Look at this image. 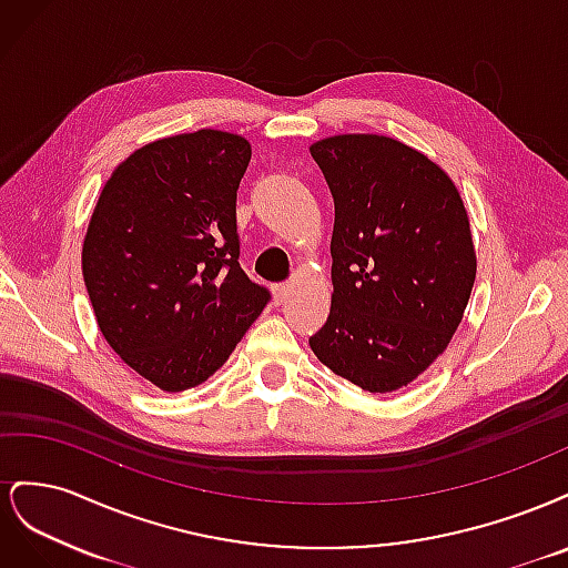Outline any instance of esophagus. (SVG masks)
I'll return each instance as SVG.
<instances>
[{"mask_svg":"<svg viewBox=\"0 0 568 568\" xmlns=\"http://www.w3.org/2000/svg\"><path fill=\"white\" fill-rule=\"evenodd\" d=\"M291 291H294V284H288V282L277 284V286H274V301H277V303H284V301L288 298Z\"/></svg>","mask_w":568,"mask_h":568,"instance_id":"obj_1","label":"esophagus"}]
</instances>
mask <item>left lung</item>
Instances as JSON below:
<instances>
[{
	"label": "left lung",
	"instance_id": "1",
	"mask_svg": "<svg viewBox=\"0 0 568 568\" xmlns=\"http://www.w3.org/2000/svg\"><path fill=\"white\" fill-rule=\"evenodd\" d=\"M334 199L332 311L311 348L334 374L390 393L448 348L476 280L457 186L424 153L379 134L311 146Z\"/></svg>",
	"mask_w": 568,
	"mask_h": 568
}]
</instances>
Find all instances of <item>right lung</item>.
Returning <instances> with one entry per match:
<instances>
[{
    "mask_svg": "<svg viewBox=\"0 0 568 568\" xmlns=\"http://www.w3.org/2000/svg\"><path fill=\"white\" fill-rule=\"evenodd\" d=\"M248 161L244 136L199 130L136 149L101 189L84 286L109 346L161 390L209 379L270 303L239 265Z\"/></svg>",
    "mask_w": 568,
    "mask_h": 568,
    "instance_id": "1",
    "label": "right lung"
}]
</instances>
